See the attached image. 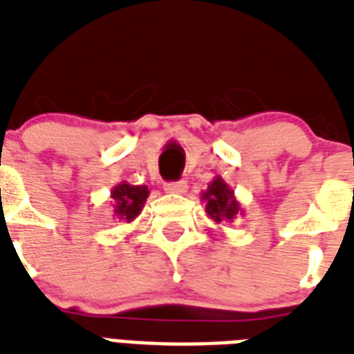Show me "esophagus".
Masks as SVG:
<instances>
[{
    "mask_svg": "<svg viewBox=\"0 0 354 354\" xmlns=\"http://www.w3.org/2000/svg\"><path fill=\"white\" fill-rule=\"evenodd\" d=\"M185 189H187V185H185L184 180H182V182H170V184H165V192L167 193H185Z\"/></svg>",
    "mask_w": 354,
    "mask_h": 354,
    "instance_id": "obj_1",
    "label": "esophagus"
}]
</instances>
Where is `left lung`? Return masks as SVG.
<instances>
[{
    "instance_id": "left-lung-1",
    "label": "left lung",
    "mask_w": 354,
    "mask_h": 354,
    "mask_svg": "<svg viewBox=\"0 0 354 354\" xmlns=\"http://www.w3.org/2000/svg\"><path fill=\"white\" fill-rule=\"evenodd\" d=\"M201 199L205 201V212L214 222H233L239 214L243 216L241 203L235 197L227 182L222 176H216L203 192Z\"/></svg>"
}]
</instances>
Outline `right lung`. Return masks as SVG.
I'll return each mask as SVG.
<instances>
[{"instance_id":"obj_1","label":"right lung","mask_w":354,"mask_h":354,"mask_svg":"<svg viewBox=\"0 0 354 354\" xmlns=\"http://www.w3.org/2000/svg\"><path fill=\"white\" fill-rule=\"evenodd\" d=\"M149 189L146 185H131L127 182L117 184L111 189V199H113V214L119 220H124L129 223L142 212L146 205Z\"/></svg>"}]
</instances>
